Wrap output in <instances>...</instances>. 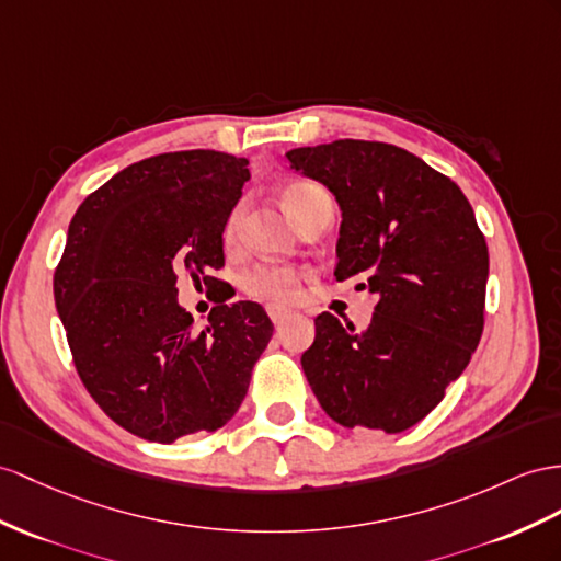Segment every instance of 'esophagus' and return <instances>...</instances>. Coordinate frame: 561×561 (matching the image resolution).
Instances as JSON below:
<instances>
[{
	"instance_id": "1",
	"label": "esophagus",
	"mask_w": 561,
	"mask_h": 561,
	"mask_svg": "<svg viewBox=\"0 0 561 561\" xmlns=\"http://www.w3.org/2000/svg\"><path fill=\"white\" fill-rule=\"evenodd\" d=\"M267 314H270L272 322L282 324L284 320L291 318V310L289 308H282V306H267Z\"/></svg>"
}]
</instances>
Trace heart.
Segmentation results:
<instances>
[{
	"label": "heart",
	"instance_id": "obj_1",
	"mask_svg": "<svg viewBox=\"0 0 561 561\" xmlns=\"http://www.w3.org/2000/svg\"><path fill=\"white\" fill-rule=\"evenodd\" d=\"M320 198H329V194L322 190L320 184L308 182V180H296L289 182L282 190V201L286 210L291 213V218L298 222L312 204H318ZM239 208L229 213V218L222 229V239L225 243H232L237 239V229H239ZM243 291H247L251 298L263 300V304H291V300L298 298L300 289V275L298 270L289 265H257L249 270L243 275Z\"/></svg>",
	"mask_w": 561,
	"mask_h": 561
}]
</instances>
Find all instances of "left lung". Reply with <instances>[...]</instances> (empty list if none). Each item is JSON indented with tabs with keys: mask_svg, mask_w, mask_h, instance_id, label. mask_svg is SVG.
Wrapping results in <instances>:
<instances>
[{
	"mask_svg": "<svg viewBox=\"0 0 561 561\" xmlns=\"http://www.w3.org/2000/svg\"><path fill=\"white\" fill-rule=\"evenodd\" d=\"M341 206L334 277L377 296L365 332L332 312L300 357L341 426L400 434L434 410L483 334L488 247L462 190L414 153L336 139L286 153Z\"/></svg>",
	"mask_w": 561,
	"mask_h": 561,
	"instance_id": "obj_1",
	"label": "left lung"
}]
</instances>
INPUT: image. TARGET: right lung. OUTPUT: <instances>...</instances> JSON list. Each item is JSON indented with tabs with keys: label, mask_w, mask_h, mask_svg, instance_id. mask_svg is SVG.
Here are the masks:
<instances>
[{
	"label": "right lung",
	"mask_w": 561,
	"mask_h": 561,
	"mask_svg": "<svg viewBox=\"0 0 561 561\" xmlns=\"http://www.w3.org/2000/svg\"><path fill=\"white\" fill-rule=\"evenodd\" d=\"M249 161L192 149L144 158L76 210L54 300L84 389L125 431L172 443L234 417L272 339L253 300L215 306L204 329L178 304V272L215 282L222 229Z\"/></svg>",
	"instance_id": "add662e5"
}]
</instances>
